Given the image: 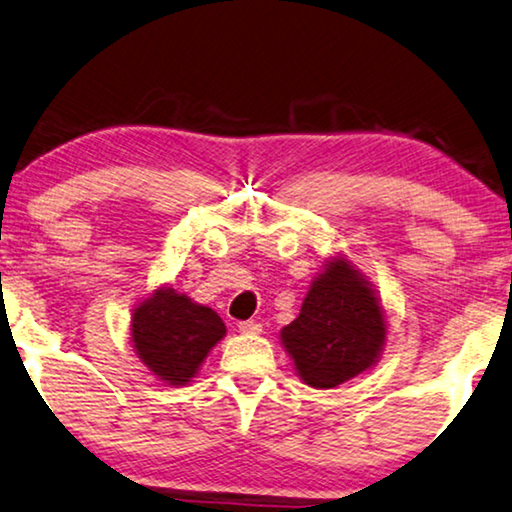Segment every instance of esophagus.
Listing matches in <instances>:
<instances>
[{
    "label": "esophagus",
    "mask_w": 512,
    "mask_h": 512,
    "mask_svg": "<svg viewBox=\"0 0 512 512\" xmlns=\"http://www.w3.org/2000/svg\"><path fill=\"white\" fill-rule=\"evenodd\" d=\"M238 330L242 332V335H258V332L263 330V325L256 323V321H242L238 325Z\"/></svg>",
    "instance_id": "esophagus-1"
}]
</instances>
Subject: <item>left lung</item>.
Segmentation results:
<instances>
[{
	"label": "left lung",
	"mask_w": 512,
	"mask_h": 512,
	"mask_svg": "<svg viewBox=\"0 0 512 512\" xmlns=\"http://www.w3.org/2000/svg\"><path fill=\"white\" fill-rule=\"evenodd\" d=\"M385 339L381 295L342 251L325 258L298 318L279 332L295 374L316 390H332L369 372L381 360Z\"/></svg>",
	"instance_id": "8db88e82"
}]
</instances>
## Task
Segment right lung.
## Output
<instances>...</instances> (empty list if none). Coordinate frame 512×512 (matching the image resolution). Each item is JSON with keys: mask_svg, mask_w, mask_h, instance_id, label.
Wrapping results in <instances>:
<instances>
[{"mask_svg": "<svg viewBox=\"0 0 512 512\" xmlns=\"http://www.w3.org/2000/svg\"><path fill=\"white\" fill-rule=\"evenodd\" d=\"M226 325L212 307L201 305L173 284H159L131 309L129 339L152 376L175 388L196 379Z\"/></svg>", "mask_w": 512, "mask_h": 512, "instance_id": "1", "label": "right lung"}]
</instances>
